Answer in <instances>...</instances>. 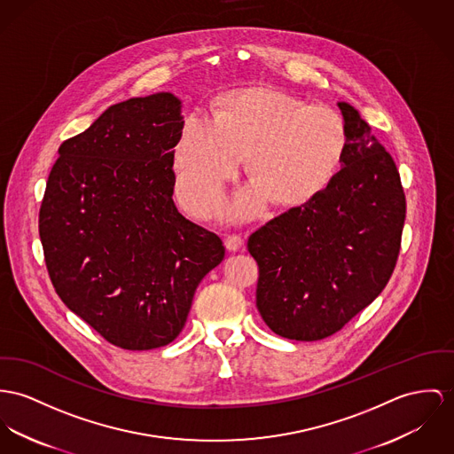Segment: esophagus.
I'll use <instances>...</instances> for the list:
<instances>
[{
  "instance_id": "1",
  "label": "esophagus",
  "mask_w": 454,
  "mask_h": 454,
  "mask_svg": "<svg viewBox=\"0 0 454 454\" xmlns=\"http://www.w3.org/2000/svg\"><path fill=\"white\" fill-rule=\"evenodd\" d=\"M224 245H226V248H228L230 252H237V250L242 248L244 239H242L240 235H228L226 240H224Z\"/></svg>"
}]
</instances>
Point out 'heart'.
<instances>
[{"mask_svg": "<svg viewBox=\"0 0 454 454\" xmlns=\"http://www.w3.org/2000/svg\"><path fill=\"white\" fill-rule=\"evenodd\" d=\"M349 148L344 117L271 88L221 97L214 117H184L173 153L176 195L188 210L207 206L235 177L242 157L257 183L226 206L231 217L257 215L275 199L283 207L313 200L339 175Z\"/></svg>", "mask_w": 454, "mask_h": 454, "instance_id": "b5f03b06", "label": "heart"}]
</instances>
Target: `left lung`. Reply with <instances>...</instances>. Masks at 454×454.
Listing matches in <instances>:
<instances>
[{
	"label": "left lung",
	"mask_w": 454,
	"mask_h": 454,
	"mask_svg": "<svg viewBox=\"0 0 454 454\" xmlns=\"http://www.w3.org/2000/svg\"><path fill=\"white\" fill-rule=\"evenodd\" d=\"M339 108L349 133L339 175L247 242L259 266L257 309L290 340L326 339L370 306L401 248L406 197L395 162L352 105Z\"/></svg>",
	"instance_id": "left-lung-1"
}]
</instances>
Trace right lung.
<instances>
[{"label": "right lung", "mask_w": 454, "mask_h": 454, "mask_svg": "<svg viewBox=\"0 0 454 454\" xmlns=\"http://www.w3.org/2000/svg\"><path fill=\"white\" fill-rule=\"evenodd\" d=\"M181 102L155 93L112 105L59 148L39 209L55 292L106 342L157 349L183 330L221 239L173 200Z\"/></svg>", "instance_id": "obj_1"}]
</instances>
